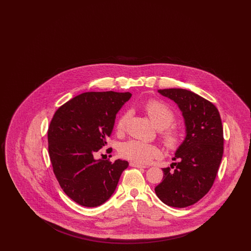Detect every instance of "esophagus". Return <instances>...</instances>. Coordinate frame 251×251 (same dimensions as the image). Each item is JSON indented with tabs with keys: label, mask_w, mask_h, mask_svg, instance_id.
I'll return each instance as SVG.
<instances>
[{
	"label": "esophagus",
	"mask_w": 251,
	"mask_h": 251,
	"mask_svg": "<svg viewBox=\"0 0 251 251\" xmlns=\"http://www.w3.org/2000/svg\"><path fill=\"white\" fill-rule=\"evenodd\" d=\"M130 166L132 167H136V168H146V166H143V165H140V164H136V163H133V162H131L130 163Z\"/></svg>",
	"instance_id": "34e87169"
}]
</instances>
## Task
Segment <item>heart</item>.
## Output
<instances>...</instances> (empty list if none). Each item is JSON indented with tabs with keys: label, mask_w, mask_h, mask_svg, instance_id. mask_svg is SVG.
<instances>
[{
	"label": "heart",
	"mask_w": 251,
	"mask_h": 251,
	"mask_svg": "<svg viewBox=\"0 0 251 251\" xmlns=\"http://www.w3.org/2000/svg\"><path fill=\"white\" fill-rule=\"evenodd\" d=\"M152 125L160 130V136L164 146L168 150H176L179 147L182 134L176 126L171 125L175 121V114L167 104L159 100H150L144 105ZM129 120V114L123 113L116 124V130L121 133L125 131ZM120 154L136 164H147L160 155V150L151 144L139 140H129L120 146Z\"/></svg>",
	"instance_id": "heart-1"
}]
</instances>
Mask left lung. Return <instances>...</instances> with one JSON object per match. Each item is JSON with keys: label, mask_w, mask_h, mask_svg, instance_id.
<instances>
[{"label": "left lung", "mask_w": 251, "mask_h": 251, "mask_svg": "<svg viewBox=\"0 0 251 251\" xmlns=\"http://www.w3.org/2000/svg\"><path fill=\"white\" fill-rule=\"evenodd\" d=\"M182 113L186 135L170 167L163 168L157 197L168 206L184 208L198 202L214 184L223 156V127L219 112L202 97L181 88L159 89Z\"/></svg>", "instance_id": "1"}]
</instances>
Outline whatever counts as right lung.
I'll return each instance as SVG.
<instances>
[{
  "instance_id": "1",
  "label": "right lung",
  "mask_w": 251,
  "mask_h": 251,
  "mask_svg": "<svg viewBox=\"0 0 251 251\" xmlns=\"http://www.w3.org/2000/svg\"><path fill=\"white\" fill-rule=\"evenodd\" d=\"M131 97L125 92H85L54 113L48 129L49 155L61 188L84 207H97L113 195L129 163L96 159L107 145L118 112Z\"/></svg>"
}]
</instances>
